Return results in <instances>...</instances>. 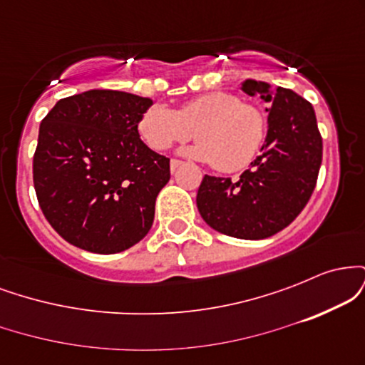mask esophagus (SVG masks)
Here are the masks:
<instances>
[{"mask_svg": "<svg viewBox=\"0 0 365 365\" xmlns=\"http://www.w3.org/2000/svg\"><path fill=\"white\" fill-rule=\"evenodd\" d=\"M180 166H182V161H178V159H171V161H170V170H171V173H177Z\"/></svg>", "mask_w": 365, "mask_h": 365, "instance_id": "34e87169", "label": "esophagus"}]
</instances>
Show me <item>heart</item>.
<instances>
[{
	"mask_svg": "<svg viewBox=\"0 0 365 365\" xmlns=\"http://www.w3.org/2000/svg\"><path fill=\"white\" fill-rule=\"evenodd\" d=\"M137 128L142 140L154 150H165L195 135L199 140L183 148L182 154L215 163L226 173L249 166L266 139L262 113L230 92L197 96L177 111L165 104H153L140 115Z\"/></svg>",
	"mask_w": 365,
	"mask_h": 365,
	"instance_id": "obj_1",
	"label": "heart"
}]
</instances>
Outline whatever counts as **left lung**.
I'll return each instance as SVG.
<instances>
[{"mask_svg":"<svg viewBox=\"0 0 365 365\" xmlns=\"http://www.w3.org/2000/svg\"><path fill=\"white\" fill-rule=\"evenodd\" d=\"M240 89L267 104L261 156L238 180L204 175L197 209L225 235L261 240L282 232L300 215L316 187L322 139L312 104L290 89L245 78Z\"/></svg>","mask_w":365,"mask_h":365,"instance_id":"obj_1","label":"left lung"}]
</instances>
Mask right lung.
Segmentation results:
<instances>
[{
  "label": "right lung",
  "mask_w": 365,
  "mask_h": 365,
  "mask_svg": "<svg viewBox=\"0 0 365 365\" xmlns=\"http://www.w3.org/2000/svg\"><path fill=\"white\" fill-rule=\"evenodd\" d=\"M150 98L91 89L60 99L41 121L34 187L46 220L94 254L127 250L149 233L170 159L140 140Z\"/></svg>",
  "instance_id": "add662e5"
}]
</instances>
